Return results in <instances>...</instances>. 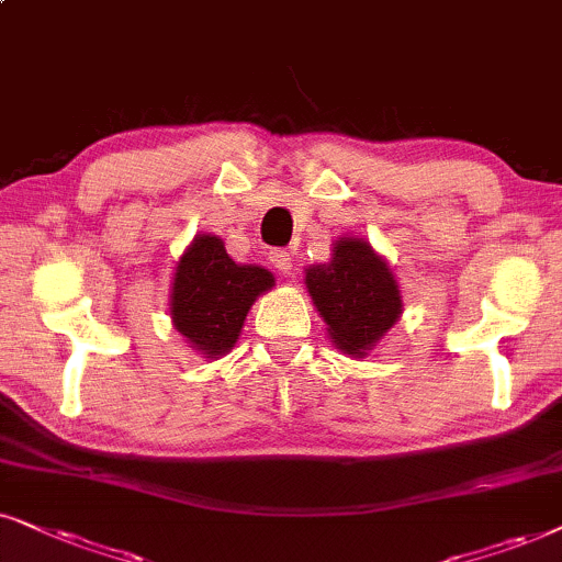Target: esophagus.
<instances>
[{"label": "esophagus", "instance_id": "34e87169", "mask_svg": "<svg viewBox=\"0 0 562 562\" xmlns=\"http://www.w3.org/2000/svg\"><path fill=\"white\" fill-rule=\"evenodd\" d=\"M269 261H272L274 269H277V272H280V274H290V272H293V254L285 251V249H277V251L269 254Z\"/></svg>", "mask_w": 562, "mask_h": 562}]
</instances>
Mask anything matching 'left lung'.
<instances>
[{"label": "left lung", "instance_id": "obj_1", "mask_svg": "<svg viewBox=\"0 0 562 562\" xmlns=\"http://www.w3.org/2000/svg\"><path fill=\"white\" fill-rule=\"evenodd\" d=\"M305 288L328 339L351 357H368L403 313L393 267L368 238H336L331 259L305 267Z\"/></svg>", "mask_w": 562, "mask_h": 562}]
</instances>
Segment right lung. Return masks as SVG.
<instances>
[{
  "instance_id": "obj_1",
  "label": "right lung",
  "mask_w": 562,
  "mask_h": 562,
  "mask_svg": "<svg viewBox=\"0 0 562 562\" xmlns=\"http://www.w3.org/2000/svg\"><path fill=\"white\" fill-rule=\"evenodd\" d=\"M272 288L269 269L236 265L221 236L198 234L171 277V326L198 355L218 359L236 347L254 301Z\"/></svg>"
}]
</instances>
